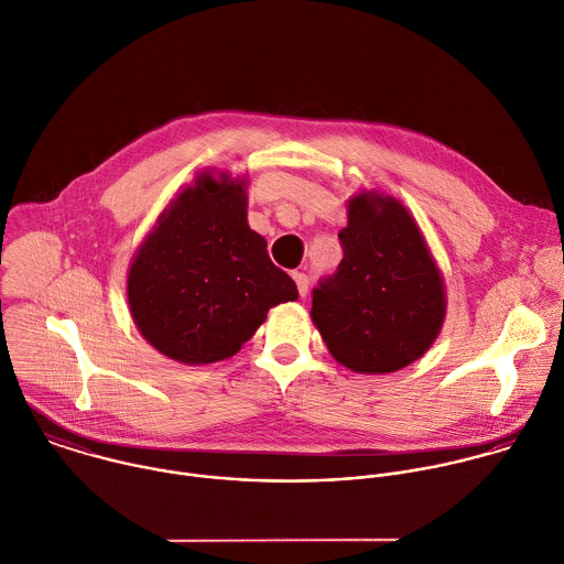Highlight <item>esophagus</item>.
Returning a JSON list of instances; mask_svg holds the SVG:
<instances>
[{
  "mask_svg": "<svg viewBox=\"0 0 564 564\" xmlns=\"http://www.w3.org/2000/svg\"><path fill=\"white\" fill-rule=\"evenodd\" d=\"M292 279L296 281L299 294L305 299V296H307V290H310V279H307V274H303V272H294V274H292Z\"/></svg>",
  "mask_w": 564,
  "mask_h": 564,
  "instance_id": "1",
  "label": "esophagus"
}]
</instances>
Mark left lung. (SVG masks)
<instances>
[{
    "label": "left lung",
    "mask_w": 564,
    "mask_h": 564,
    "mask_svg": "<svg viewBox=\"0 0 564 564\" xmlns=\"http://www.w3.org/2000/svg\"><path fill=\"white\" fill-rule=\"evenodd\" d=\"M341 261L312 292V321L355 372H394L419 359L445 321L443 276L408 209L379 194L348 200Z\"/></svg>",
    "instance_id": "1"
}]
</instances>
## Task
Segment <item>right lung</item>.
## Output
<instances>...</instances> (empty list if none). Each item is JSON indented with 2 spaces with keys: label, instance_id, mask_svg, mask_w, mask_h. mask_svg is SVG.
<instances>
[{
  "label": "right lung",
  "instance_id": "obj_1",
  "mask_svg": "<svg viewBox=\"0 0 564 564\" xmlns=\"http://www.w3.org/2000/svg\"><path fill=\"white\" fill-rule=\"evenodd\" d=\"M296 299V283L246 223L243 183L209 174L161 214L128 272L141 336L183 364L235 355L270 307Z\"/></svg>",
  "mask_w": 564,
  "mask_h": 564
}]
</instances>
